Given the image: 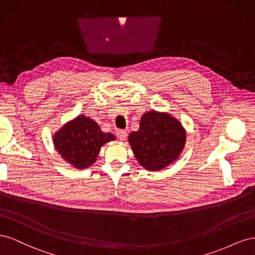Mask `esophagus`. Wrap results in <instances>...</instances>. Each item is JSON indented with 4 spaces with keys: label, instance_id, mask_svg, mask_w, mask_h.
Masks as SVG:
<instances>
[{
    "label": "esophagus",
    "instance_id": "34e87169",
    "mask_svg": "<svg viewBox=\"0 0 255 255\" xmlns=\"http://www.w3.org/2000/svg\"><path fill=\"white\" fill-rule=\"evenodd\" d=\"M117 137L119 138L120 140H126L127 137H128V132L125 129H118L117 130Z\"/></svg>",
    "mask_w": 255,
    "mask_h": 255
}]
</instances>
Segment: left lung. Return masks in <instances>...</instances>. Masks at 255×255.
Masks as SVG:
<instances>
[{
  "label": "left lung",
  "instance_id": "left-lung-1",
  "mask_svg": "<svg viewBox=\"0 0 255 255\" xmlns=\"http://www.w3.org/2000/svg\"><path fill=\"white\" fill-rule=\"evenodd\" d=\"M186 142L182 123L168 113L146 112L141 116L139 129L128 135L134 156L144 169L159 171L180 157Z\"/></svg>",
  "mask_w": 255,
  "mask_h": 255
}]
</instances>
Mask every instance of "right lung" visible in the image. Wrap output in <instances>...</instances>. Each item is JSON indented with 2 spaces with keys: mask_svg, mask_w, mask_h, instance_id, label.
Segmentation results:
<instances>
[{
  "mask_svg": "<svg viewBox=\"0 0 255 255\" xmlns=\"http://www.w3.org/2000/svg\"><path fill=\"white\" fill-rule=\"evenodd\" d=\"M116 139L112 133H104L98 123L85 115L68 121L53 136L56 151L75 169H86L96 163L102 146Z\"/></svg>",
  "mask_w": 255,
  "mask_h": 255,
  "instance_id": "obj_1",
  "label": "right lung"
}]
</instances>
